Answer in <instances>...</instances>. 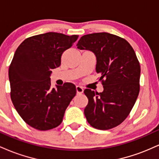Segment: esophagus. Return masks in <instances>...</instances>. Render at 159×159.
<instances>
[{
  "instance_id": "1",
  "label": "esophagus",
  "mask_w": 159,
  "mask_h": 159,
  "mask_svg": "<svg viewBox=\"0 0 159 159\" xmlns=\"http://www.w3.org/2000/svg\"><path fill=\"white\" fill-rule=\"evenodd\" d=\"M76 91H77V94H81L84 92L83 87L81 86H76Z\"/></svg>"
}]
</instances>
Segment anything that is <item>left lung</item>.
<instances>
[{"instance_id":"1","label":"left lung","mask_w":159,"mask_h":159,"mask_svg":"<svg viewBox=\"0 0 159 159\" xmlns=\"http://www.w3.org/2000/svg\"><path fill=\"white\" fill-rule=\"evenodd\" d=\"M77 46L95 54L96 73L104 88L102 93L84 91L88 98L87 122L100 130L117 126L130 114L139 94L140 66L134 49L123 38L105 32L81 36Z\"/></svg>"}]
</instances>
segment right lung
<instances>
[{"label":"right lung","instance_id":"obj_1","mask_svg":"<svg viewBox=\"0 0 159 159\" xmlns=\"http://www.w3.org/2000/svg\"><path fill=\"white\" fill-rule=\"evenodd\" d=\"M78 35L49 32L27 38L16 49L9 68L10 97L16 110L30 126L40 131L57 127L76 95L73 84L51 87L52 70Z\"/></svg>","mask_w":159,"mask_h":159}]
</instances>
